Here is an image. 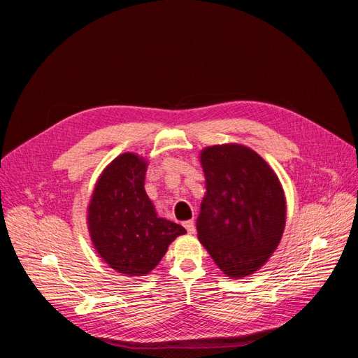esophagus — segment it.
Returning <instances> with one entry per match:
<instances>
[{
	"label": "esophagus",
	"instance_id": "obj_1",
	"mask_svg": "<svg viewBox=\"0 0 358 358\" xmlns=\"http://www.w3.org/2000/svg\"><path fill=\"white\" fill-rule=\"evenodd\" d=\"M183 227H185L187 231H188L189 234H192L194 231H196V225H194V221H192V220H189V221H185V222H183Z\"/></svg>",
	"mask_w": 358,
	"mask_h": 358
}]
</instances>
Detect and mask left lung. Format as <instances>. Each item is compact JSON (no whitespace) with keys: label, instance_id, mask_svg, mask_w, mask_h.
<instances>
[{"label":"left lung","instance_id":"8db88e82","mask_svg":"<svg viewBox=\"0 0 358 358\" xmlns=\"http://www.w3.org/2000/svg\"><path fill=\"white\" fill-rule=\"evenodd\" d=\"M206 194L199 241L230 278L252 275L278 248L285 229L284 189L252 149L216 145L200 155Z\"/></svg>","mask_w":358,"mask_h":358}]
</instances>
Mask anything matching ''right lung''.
I'll use <instances>...</instances> for the list:
<instances>
[{"mask_svg": "<svg viewBox=\"0 0 358 358\" xmlns=\"http://www.w3.org/2000/svg\"><path fill=\"white\" fill-rule=\"evenodd\" d=\"M146 161L122 154L104 169L88 208V225L96 252L116 272L145 276L167 252L182 225L158 218L145 191Z\"/></svg>", "mask_w": 358, "mask_h": 358, "instance_id": "add662e5", "label": "right lung"}]
</instances>
